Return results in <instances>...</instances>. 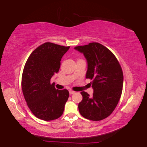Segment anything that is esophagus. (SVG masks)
Returning <instances> with one entry per match:
<instances>
[{
    "label": "esophagus",
    "instance_id": "1",
    "mask_svg": "<svg viewBox=\"0 0 147 147\" xmlns=\"http://www.w3.org/2000/svg\"><path fill=\"white\" fill-rule=\"evenodd\" d=\"M75 92V91H73V90H69V93H70V95H72V94H74Z\"/></svg>",
    "mask_w": 147,
    "mask_h": 147
}]
</instances>
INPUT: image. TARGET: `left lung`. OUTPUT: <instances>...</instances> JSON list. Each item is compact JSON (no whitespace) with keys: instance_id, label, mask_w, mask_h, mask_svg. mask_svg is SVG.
<instances>
[{"instance_id":"left-lung-1","label":"left lung","mask_w":147,"mask_h":147,"mask_svg":"<svg viewBox=\"0 0 147 147\" xmlns=\"http://www.w3.org/2000/svg\"><path fill=\"white\" fill-rule=\"evenodd\" d=\"M75 49L86 59V77L92 79L93 88L92 97L86 92H81L83 99L78 106L79 113L90 120H102L113 112L122 95L124 77L121 65L113 52L99 43Z\"/></svg>"}]
</instances>
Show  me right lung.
Wrapping results in <instances>:
<instances>
[{"label": "right lung", "mask_w": 147, "mask_h": 147, "mask_svg": "<svg viewBox=\"0 0 147 147\" xmlns=\"http://www.w3.org/2000/svg\"><path fill=\"white\" fill-rule=\"evenodd\" d=\"M69 48L46 42L35 49L25 63L22 91L30 111L38 119L54 120L63 114L69 92L55 88L50 79L59 72L62 57Z\"/></svg>", "instance_id": "add662e5"}]
</instances>
